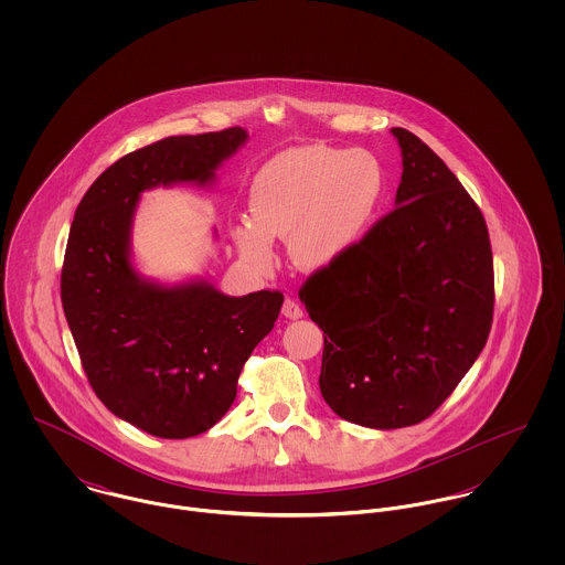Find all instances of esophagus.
Masks as SVG:
<instances>
[{
    "mask_svg": "<svg viewBox=\"0 0 565 565\" xmlns=\"http://www.w3.org/2000/svg\"><path fill=\"white\" fill-rule=\"evenodd\" d=\"M282 316H285L287 320H300L305 313H302V309H300L298 302L285 300V305H282Z\"/></svg>",
    "mask_w": 565,
    "mask_h": 565,
    "instance_id": "34e87169",
    "label": "esophagus"
}]
</instances>
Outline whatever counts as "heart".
Returning a JSON list of instances; mask_svg holds the SVG:
<instances>
[{"label": "heart", "mask_w": 565, "mask_h": 565, "mask_svg": "<svg viewBox=\"0 0 565 565\" xmlns=\"http://www.w3.org/2000/svg\"><path fill=\"white\" fill-rule=\"evenodd\" d=\"M387 198V171L365 150L320 143L289 148L252 180L249 211L233 239L260 271L276 265L274 239L289 237L291 260L305 271L345 258L376 222Z\"/></svg>", "instance_id": "b5f03b06"}]
</instances>
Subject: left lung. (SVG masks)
<instances>
[{
    "label": "left lung",
    "mask_w": 565,
    "mask_h": 565,
    "mask_svg": "<svg viewBox=\"0 0 565 565\" xmlns=\"http://www.w3.org/2000/svg\"><path fill=\"white\" fill-rule=\"evenodd\" d=\"M403 154L396 209L300 289L323 330L320 390L343 419L392 430L426 419L479 359L493 316L483 213L419 137Z\"/></svg>",
    "instance_id": "left-lung-1"
}]
</instances>
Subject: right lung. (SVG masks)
<instances>
[{"label":"right lung","instance_id":"add662e5","mask_svg":"<svg viewBox=\"0 0 565 565\" xmlns=\"http://www.w3.org/2000/svg\"><path fill=\"white\" fill-rule=\"evenodd\" d=\"M245 141L247 130L228 128L130 152L88 186L70 231L61 298L86 379L110 413L154 437H195L226 415L243 363L285 300L280 291L226 296L206 278L169 285L132 260L141 195L213 186Z\"/></svg>","mask_w":565,"mask_h":565}]
</instances>
